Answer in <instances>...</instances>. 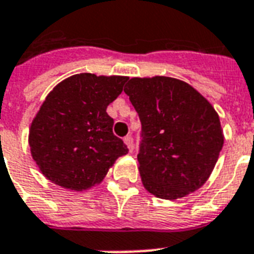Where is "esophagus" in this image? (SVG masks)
Wrapping results in <instances>:
<instances>
[{
    "label": "esophagus",
    "instance_id": "esophagus-1",
    "mask_svg": "<svg viewBox=\"0 0 254 254\" xmlns=\"http://www.w3.org/2000/svg\"><path fill=\"white\" fill-rule=\"evenodd\" d=\"M124 142L127 143V149H129L130 153L134 150V142H133V137H131V135H127V137L124 138Z\"/></svg>",
    "mask_w": 254,
    "mask_h": 254
}]
</instances>
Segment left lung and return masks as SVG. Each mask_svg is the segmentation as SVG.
Instances as JSON below:
<instances>
[{
    "instance_id": "left-lung-1",
    "label": "left lung",
    "mask_w": 254,
    "mask_h": 254,
    "mask_svg": "<svg viewBox=\"0 0 254 254\" xmlns=\"http://www.w3.org/2000/svg\"><path fill=\"white\" fill-rule=\"evenodd\" d=\"M124 92L141 121L137 158L145 189L170 200L200 189L224 143L212 105L187 83L166 76L133 77Z\"/></svg>"
}]
</instances>
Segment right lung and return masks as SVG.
Instances as JSON below:
<instances>
[{"label":"right lung","mask_w":254,"mask_h":254,"mask_svg":"<svg viewBox=\"0 0 254 254\" xmlns=\"http://www.w3.org/2000/svg\"><path fill=\"white\" fill-rule=\"evenodd\" d=\"M125 76L80 73L54 88L31 124V155L49 181L64 189H89L127 146L113 134L107 107L123 92Z\"/></svg>","instance_id":"1"}]
</instances>
